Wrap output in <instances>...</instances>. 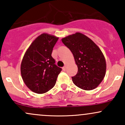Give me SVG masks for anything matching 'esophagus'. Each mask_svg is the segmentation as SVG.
Here are the masks:
<instances>
[{
	"instance_id": "34e87169",
	"label": "esophagus",
	"mask_w": 125,
	"mask_h": 125,
	"mask_svg": "<svg viewBox=\"0 0 125 125\" xmlns=\"http://www.w3.org/2000/svg\"><path fill=\"white\" fill-rule=\"evenodd\" d=\"M63 71L64 72V71H66V66H64V67H63Z\"/></svg>"
}]
</instances>
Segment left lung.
<instances>
[{"instance_id": "1", "label": "left lung", "mask_w": 125, "mask_h": 125, "mask_svg": "<svg viewBox=\"0 0 125 125\" xmlns=\"http://www.w3.org/2000/svg\"><path fill=\"white\" fill-rule=\"evenodd\" d=\"M62 41L72 52L77 64V74L73 82L82 89L90 90L97 87L105 76L106 64L98 46L86 36L76 33Z\"/></svg>"}]
</instances>
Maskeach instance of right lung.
Here are the masks:
<instances>
[{"instance_id": "obj_1", "label": "right lung", "mask_w": 125, "mask_h": 125, "mask_svg": "<svg viewBox=\"0 0 125 125\" xmlns=\"http://www.w3.org/2000/svg\"><path fill=\"white\" fill-rule=\"evenodd\" d=\"M58 39L42 34L33 42L24 55L21 75L26 85L33 92L44 94L55 85L62 68L55 64L52 53Z\"/></svg>"}]
</instances>
